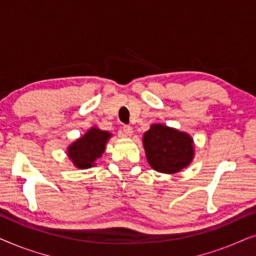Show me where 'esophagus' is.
I'll list each match as a JSON object with an SVG mask.
<instances>
[{"instance_id":"esophagus-1","label":"esophagus","mask_w":256,"mask_h":256,"mask_svg":"<svg viewBox=\"0 0 256 256\" xmlns=\"http://www.w3.org/2000/svg\"><path fill=\"white\" fill-rule=\"evenodd\" d=\"M120 134L122 138H129V136L132 135V128L130 127V126H124Z\"/></svg>"}]
</instances>
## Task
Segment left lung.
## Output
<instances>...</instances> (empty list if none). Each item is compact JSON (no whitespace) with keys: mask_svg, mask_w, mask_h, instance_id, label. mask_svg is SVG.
<instances>
[{"mask_svg":"<svg viewBox=\"0 0 256 256\" xmlns=\"http://www.w3.org/2000/svg\"><path fill=\"white\" fill-rule=\"evenodd\" d=\"M142 140L146 160L158 172H180L194 157V138L188 132L176 128L152 124Z\"/></svg>","mask_w":256,"mask_h":256,"instance_id":"8db88e82","label":"left lung"}]
</instances>
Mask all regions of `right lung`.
Returning a JSON list of instances; mask_svg holds the SVG:
<instances>
[{
  "label": "right lung",
  "mask_w": 256,
  "mask_h": 256,
  "mask_svg": "<svg viewBox=\"0 0 256 256\" xmlns=\"http://www.w3.org/2000/svg\"><path fill=\"white\" fill-rule=\"evenodd\" d=\"M112 136L113 135L110 132L90 127L82 138H76L68 146L70 160L78 169H90L94 166L106 150V144Z\"/></svg>",
  "instance_id": "add662e5"
}]
</instances>
